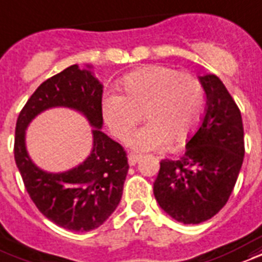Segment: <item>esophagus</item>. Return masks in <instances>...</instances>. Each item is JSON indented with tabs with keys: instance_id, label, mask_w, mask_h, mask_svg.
Returning <instances> with one entry per match:
<instances>
[{
	"instance_id": "1",
	"label": "esophagus",
	"mask_w": 262,
	"mask_h": 262,
	"mask_svg": "<svg viewBox=\"0 0 262 262\" xmlns=\"http://www.w3.org/2000/svg\"><path fill=\"white\" fill-rule=\"evenodd\" d=\"M140 160V156L139 154H129V157H127V161H129V165H136L137 161Z\"/></svg>"
}]
</instances>
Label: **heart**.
Segmentation results:
<instances>
[{
  "mask_svg": "<svg viewBox=\"0 0 262 262\" xmlns=\"http://www.w3.org/2000/svg\"><path fill=\"white\" fill-rule=\"evenodd\" d=\"M119 94L102 98L104 121L119 140L130 139L141 112L147 123L132 139V147L147 151L169 140L185 141L199 126L204 111V92L191 73L169 67L141 68L122 79Z\"/></svg>",
  "mask_w": 262,
  "mask_h": 262,
  "instance_id": "1",
  "label": "heart"
}]
</instances>
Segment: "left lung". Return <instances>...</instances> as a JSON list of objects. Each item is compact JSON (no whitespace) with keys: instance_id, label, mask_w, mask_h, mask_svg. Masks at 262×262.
Instances as JSON below:
<instances>
[{"instance_id":"left-lung-1","label":"left lung","mask_w":262,"mask_h":262,"mask_svg":"<svg viewBox=\"0 0 262 262\" xmlns=\"http://www.w3.org/2000/svg\"><path fill=\"white\" fill-rule=\"evenodd\" d=\"M207 96L200 127L178 160H162L154 195L162 210L182 224H201L229 200L245 157L239 106L215 75L199 76Z\"/></svg>"}]
</instances>
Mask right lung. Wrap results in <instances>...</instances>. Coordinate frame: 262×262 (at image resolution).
<instances>
[{
	"instance_id": "add662e5",
	"label": "right lung",
	"mask_w": 262,
	"mask_h": 262,
	"mask_svg": "<svg viewBox=\"0 0 262 262\" xmlns=\"http://www.w3.org/2000/svg\"><path fill=\"white\" fill-rule=\"evenodd\" d=\"M101 101L102 84L92 71L72 65L37 87L16 121L13 154L30 199L44 216L73 232L96 229L110 218L121 201L129 169L123 147L101 132ZM55 106L82 112L95 127L91 156L59 174L40 170L30 160L24 143L28 123Z\"/></svg>"
}]
</instances>
